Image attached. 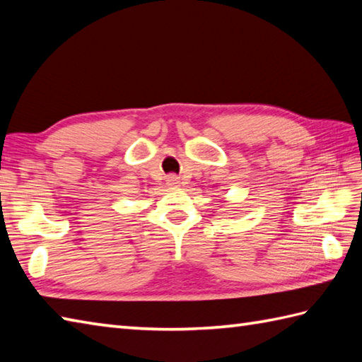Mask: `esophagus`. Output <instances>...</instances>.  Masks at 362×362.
Masks as SVG:
<instances>
[{
    "instance_id": "obj_1",
    "label": "esophagus",
    "mask_w": 362,
    "mask_h": 362,
    "mask_svg": "<svg viewBox=\"0 0 362 362\" xmlns=\"http://www.w3.org/2000/svg\"><path fill=\"white\" fill-rule=\"evenodd\" d=\"M166 182H168V185L173 187V188H177V187H179V183H180V182H179V177L174 175V174L169 175Z\"/></svg>"
}]
</instances>
